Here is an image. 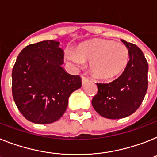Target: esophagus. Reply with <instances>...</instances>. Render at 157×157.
Instances as JSON below:
<instances>
[{
    "label": "esophagus",
    "instance_id": "1",
    "mask_svg": "<svg viewBox=\"0 0 157 157\" xmlns=\"http://www.w3.org/2000/svg\"><path fill=\"white\" fill-rule=\"evenodd\" d=\"M88 81H89V78H88L85 77V76H82V85L86 83Z\"/></svg>",
    "mask_w": 157,
    "mask_h": 157
}]
</instances>
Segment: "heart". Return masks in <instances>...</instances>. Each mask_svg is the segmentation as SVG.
<instances>
[{
	"label": "heart",
	"mask_w": 157,
	"mask_h": 157,
	"mask_svg": "<svg viewBox=\"0 0 157 157\" xmlns=\"http://www.w3.org/2000/svg\"><path fill=\"white\" fill-rule=\"evenodd\" d=\"M65 59L76 67H82L85 61H90V67L95 76L109 78L125 68L129 54L121 43L99 40L80 44L75 52L67 51Z\"/></svg>",
	"instance_id": "1"
}]
</instances>
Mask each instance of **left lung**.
Returning a JSON list of instances; mask_svg holds the SVG:
<instances>
[{"label":"left lung","instance_id":"1","mask_svg":"<svg viewBox=\"0 0 157 157\" xmlns=\"http://www.w3.org/2000/svg\"><path fill=\"white\" fill-rule=\"evenodd\" d=\"M128 48L129 60L117 79L97 83L98 93L92 105L98 113L109 119H120L132 114L142 103L148 89V62L138 47L121 40Z\"/></svg>","mask_w":157,"mask_h":157}]
</instances>
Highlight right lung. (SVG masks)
<instances>
[{
    "label": "right lung",
    "mask_w": 157,
    "mask_h": 157,
    "mask_svg": "<svg viewBox=\"0 0 157 157\" xmlns=\"http://www.w3.org/2000/svg\"><path fill=\"white\" fill-rule=\"evenodd\" d=\"M63 50L56 40L25 47L12 72V91L19 111L36 124H50L65 113L68 98L82 86L78 75L65 71Z\"/></svg>",
    "instance_id": "add662e5"
}]
</instances>
